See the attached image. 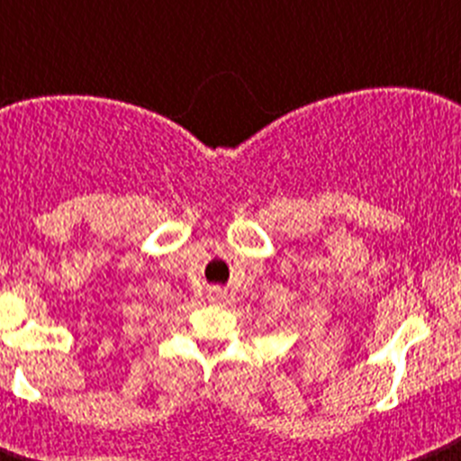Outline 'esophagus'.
Instances as JSON below:
<instances>
[{
    "label": "esophagus",
    "mask_w": 461,
    "mask_h": 461,
    "mask_svg": "<svg viewBox=\"0 0 461 461\" xmlns=\"http://www.w3.org/2000/svg\"><path fill=\"white\" fill-rule=\"evenodd\" d=\"M207 300L214 304H223L228 300V293L223 291V288L214 286V288H210V293H207Z\"/></svg>",
    "instance_id": "esophagus-1"
}]
</instances>
